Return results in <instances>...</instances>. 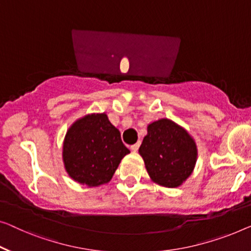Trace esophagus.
Masks as SVG:
<instances>
[{
  "label": "esophagus",
  "mask_w": 251,
  "mask_h": 251,
  "mask_svg": "<svg viewBox=\"0 0 251 251\" xmlns=\"http://www.w3.org/2000/svg\"><path fill=\"white\" fill-rule=\"evenodd\" d=\"M140 145H141V142H137V143L130 145V150H132L133 152H136L137 150H138V148H140Z\"/></svg>",
  "instance_id": "esophagus-1"
}]
</instances>
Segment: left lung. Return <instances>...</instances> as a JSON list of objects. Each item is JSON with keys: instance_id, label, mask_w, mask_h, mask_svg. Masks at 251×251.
Returning a JSON list of instances; mask_svg holds the SVG:
<instances>
[{"instance_id": "8db88e82", "label": "left lung", "mask_w": 251, "mask_h": 251, "mask_svg": "<svg viewBox=\"0 0 251 251\" xmlns=\"http://www.w3.org/2000/svg\"><path fill=\"white\" fill-rule=\"evenodd\" d=\"M145 168L156 184L175 188L192 175L197 159L195 142L170 119H159L148 126V135L138 150Z\"/></svg>"}]
</instances>
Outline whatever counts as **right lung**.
Segmentation results:
<instances>
[{
    "label": "right lung",
    "instance_id": "right-lung-1",
    "mask_svg": "<svg viewBox=\"0 0 251 251\" xmlns=\"http://www.w3.org/2000/svg\"><path fill=\"white\" fill-rule=\"evenodd\" d=\"M129 150L106 114L78 119L67 130L63 161L71 178L89 187L107 184Z\"/></svg>",
    "mask_w": 251,
    "mask_h": 251
}]
</instances>
